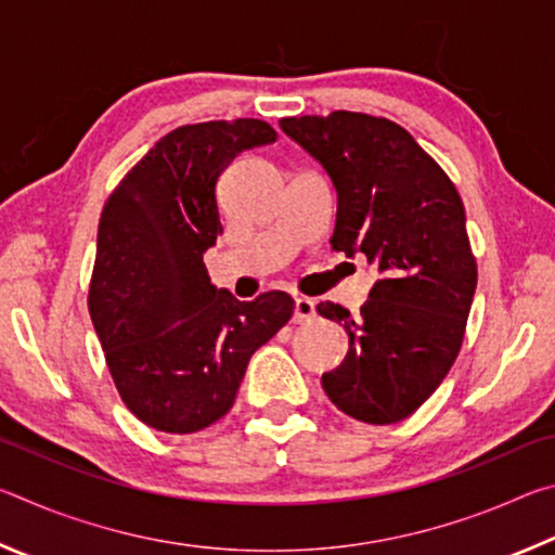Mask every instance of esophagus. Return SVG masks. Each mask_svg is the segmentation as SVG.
Returning <instances> with one entry per match:
<instances>
[{
	"mask_svg": "<svg viewBox=\"0 0 555 555\" xmlns=\"http://www.w3.org/2000/svg\"><path fill=\"white\" fill-rule=\"evenodd\" d=\"M313 318H315V300H311V298H296L294 323H311Z\"/></svg>",
	"mask_w": 555,
	"mask_h": 555,
	"instance_id": "esophagus-1",
	"label": "esophagus"
}]
</instances>
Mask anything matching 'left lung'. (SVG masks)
<instances>
[{
  "mask_svg": "<svg viewBox=\"0 0 555 555\" xmlns=\"http://www.w3.org/2000/svg\"><path fill=\"white\" fill-rule=\"evenodd\" d=\"M288 139L331 176L333 249L377 267L360 315L315 311L350 337L340 367L323 374L337 409L384 426L411 416L453 367L477 286V264L455 185L406 129L384 117L333 112L286 117Z\"/></svg>",
  "mask_w": 555,
  "mask_h": 555,
  "instance_id": "1",
  "label": "left lung"
}]
</instances>
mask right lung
Segmentation results:
<instances>
[{
    "label": "right lung",
    "mask_w": 555,
    "mask_h": 555,
    "mask_svg": "<svg viewBox=\"0 0 555 555\" xmlns=\"http://www.w3.org/2000/svg\"><path fill=\"white\" fill-rule=\"evenodd\" d=\"M274 142L261 119L178 127L102 210L90 318L121 401L164 434H195L222 418L249 357L294 315L284 291L237 300L210 284L203 264L222 232L220 173L244 149Z\"/></svg>",
    "instance_id": "1"
}]
</instances>
